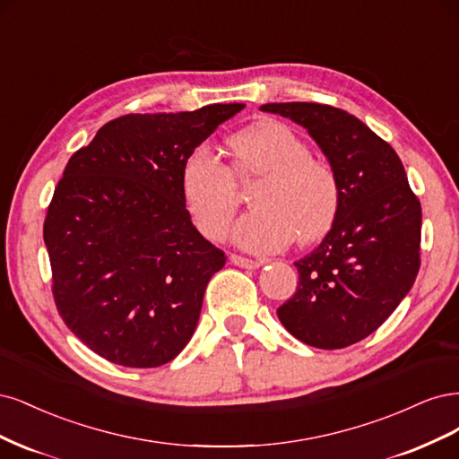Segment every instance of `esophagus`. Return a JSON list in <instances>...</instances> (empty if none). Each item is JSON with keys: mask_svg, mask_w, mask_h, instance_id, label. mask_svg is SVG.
I'll return each mask as SVG.
<instances>
[{"mask_svg": "<svg viewBox=\"0 0 459 459\" xmlns=\"http://www.w3.org/2000/svg\"><path fill=\"white\" fill-rule=\"evenodd\" d=\"M230 263L236 264V267H242V269H259L264 264L263 259H247V257L236 255V254L230 255Z\"/></svg>", "mask_w": 459, "mask_h": 459, "instance_id": "34e87169", "label": "esophagus"}]
</instances>
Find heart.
<instances>
[{
  "instance_id": "obj_1",
  "label": "heart",
  "mask_w": 459,
  "mask_h": 459,
  "mask_svg": "<svg viewBox=\"0 0 459 459\" xmlns=\"http://www.w3.org/2000/svg\"><path fill=\"white\" fill-rule=\"evenodd\" d=\"M230 169L208 144L192 151L181 171L186 210L205 238H223L238 205L234 177L261 183L251 192L255 210L232 227V240L257 254L298 242H313L328 232L339 210L342 190L333 169L310 158L307 143L280 122H263L232 139Z\"/></svg>"
}]
</instances>
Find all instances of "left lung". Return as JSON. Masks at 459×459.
Listing matches in <instances>:
<instances>
[{"label": "left lung", "mask_w": 459, "mask_h": 459, "mask_svg": "<svg viewBox=\"0 0 459 459\" xmlns=\"http://www.w3.org/2000/svg\"><path fill=\"white\" fill-rule=\"evenodd\" d=\"M261 110L305 127L342 190L330 232L295 263L298 290L276 315L310 347H349L376 332L413 286L420 200L391 144L352 114L318 102H267Z\"/></svg>", "instance_id": "left-lung-1"}]
</instances>
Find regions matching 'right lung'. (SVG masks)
Here are the masks:
<instances>
[{
	"mask_svg": "<svg viewBox=\"0 0 459 459\" xmlns=\"http://www.w3.org/2000/svg\"><path fill=\"white\" fill-rule=\"evenodd\" d=\"M242 108L127 114L68 160L43 240L58 315L99 357L156 368L190 342L205 286L227 257L192 225L181 171Z\"/></svg>",
	"mask_w": 459,
	"mask_h": 459,
	"instance_id": "right-lung-1",
	"label": "right lung"
}]
</instances>
